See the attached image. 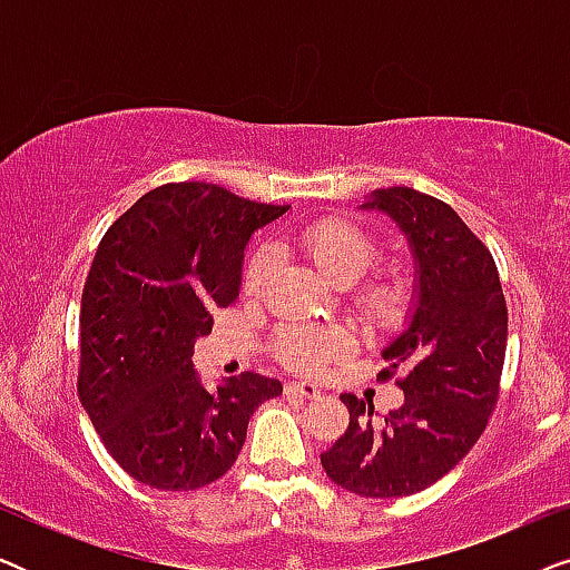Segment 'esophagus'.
<instances>
[{"label":"esophagus","instance_id":"34e87169","mask_svg":"<svg viewBox=\"0 0 570 570\" xmlns=\"http://www.w3.org/2000/svg\"><path fill=\"white\" fill-rule=\"evenodd\" d=\"M285 394H298V396H306V400H316V396H322V392H318L314 384H306V381H287Z\"/></svg>","mask_w":570,"mask_h":570}]
</instances>
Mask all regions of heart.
<instances>
[{
  "mask_svg": "<svg viewBox=\"0 0 570 570\" xmlns=\"http://www.w3.org/2000/svg\"><path fill=\"white\" fill-rule=\"evenodd\" d=\"M301 248L334 283L350 285L379 262V244L363 225L347 217H322L301 233ZM279 262L275 246L256 248L244 269V293L259 295ZM355 306L371 326L400 324L412 306L410 279L396 269L376 272L353 293ZM355 334L342 324H287L272 342V353L291 371L318 373L353 353Z\"/></svg>",
  "mask_w": 570,
  "mask_h": 570,
  "instance_id": "obj_1",
  "label": "heart"
}]
</instances>
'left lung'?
<instances>
[{
    "label": "left lung",
    "instance_id": "obj_1",
    "mask_svg": "<svg viewBox=\"0 0 570 570\" xmlns=\"http://www.w3.org/2000/svg\"><path fill=\"white\" fill-rule=\"evenodd\" d=\"M365 207L392 215L417 259L415 316L379 373L404 404L373 425V402L342 394L350 423L322 466L350 493L402 498L454 470L485 431L501 396L509 308L493 254L446 202L389 186Z\"/></svg>",
    "mask_w": 570,
    "mask_h": 570
}]
</instances>
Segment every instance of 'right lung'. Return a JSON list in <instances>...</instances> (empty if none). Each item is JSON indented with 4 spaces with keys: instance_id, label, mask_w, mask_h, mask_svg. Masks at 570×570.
<instances>
[{
    "instance_id": "1",
    "label": "right lung",
    "mask_w": 570,
    "mask_h": 570,
    "mask_svg": "<svg viewBox=\"0 0 570 570\" xmlns=\"http://www.w3.org/2000/svg\"><path fill=\"white\" fill-rule=\"evenodd\" d=\"M285 209L217 184H163L100 238L82 287L77 392L108 454L137 482L197 490L220 480L254 410L283 394L254 371L209 392L191 353L213 332V311L238 301L246 240Z\"/></svg>"
}]
</instances>
